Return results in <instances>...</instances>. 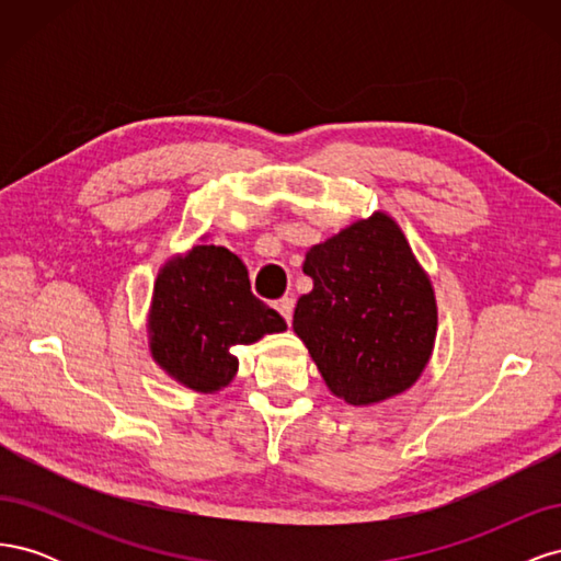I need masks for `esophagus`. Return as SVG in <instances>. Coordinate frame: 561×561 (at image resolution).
I'll return each mask as SVG.
<instances>
[{
    "instance_id": "34e87169",
    "label": "esophagus",
    "mask_w": 561,
    "mask_h": 561,
    "mask_svg": "<svg viewBox=\"0 0 561 561\" xmlns=\"http://www.w3.org/2000/svg\"><path fill=\"white\" fill-rule=\"evenodd\" d=\"M276 311L290 322L293 320V313H295V299L293 297H280L278 301H276Z\"/></svg>"
}]
</instances>
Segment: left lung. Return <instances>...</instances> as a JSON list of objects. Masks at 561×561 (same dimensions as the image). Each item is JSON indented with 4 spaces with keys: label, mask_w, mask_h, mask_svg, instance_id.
Segmentation results:
<instances>
[{
    "label": "left lung",
    "mask_w": 561,
    "mask_h": 561,
    "mask_svg": "<svg viewBox=\"0 0 561 561\" xmlns=\"http://www.w3.org/2000/svg\"><path fill=\"white\" fill-rule=\"evenodd\" d=\"M293 328L322 379L351 404L381 402L426 367L437 328L431 280L400 227L375 215L307 252Z\"/></svg>",
    "instance_id": "8db88e82"
}]
</instances>
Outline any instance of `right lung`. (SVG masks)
<instances>
[{
    "label": "right lung",
    "mask_w": 561,
    "mask_h": 561,
    "mask_svg": "<svg viewBox=\"0 0 561 561\" xmlns=\"http://www.w3.org/2000/svg\"><path fill=\"white\" fill-rule=\"evenodd\" d=\"M285 328L280 313L252 295L245 264L222 245H196L157 278L151 353L192 390L213 393L227 386L239 369L229 348Z\"/></svg>",
    "instance_id": "right-lung-1"
}]
</instances>
